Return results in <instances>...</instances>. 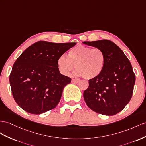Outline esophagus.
I'll return each instance as SVG.
<instances>
[{"label":"esophagus","instance_id":"1","mask_svg":"<svg viewBox=\"0 0 146 146\" xmlns=\"http://www.w3.org/2000/svg\"><path fill=\"white\" fill-rule=\"evenodd\" d=\"M72 83H78V82H79V80L72 79Z\"/></svg>","mask_w":146,"mask_h":146}]
</instances>
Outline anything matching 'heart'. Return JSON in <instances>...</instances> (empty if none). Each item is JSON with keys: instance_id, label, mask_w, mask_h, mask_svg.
Wrapping results in <instances>:
<instances>
[{"instance_id": "1", "label": "heart", "mask_w": 146, "mask_h": 146, "mask_svg": "<svg viewBox=\"0 0 146 146\" xmlns=\"http://www.w3.org/2000/svg\"><path fill=\"white\" fill-rule=\"evenodd\" d=\"M106 62V55L99 48H92L84 45L71 48L68 57L62 55L58 59V67L62 74L68 75L75 65L76 74L86 79H92L100 75Z\"/></svg>"}]
</instances>
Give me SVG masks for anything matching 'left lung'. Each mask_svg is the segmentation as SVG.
Returning a JSON list of instances; mask_svg holds the SVG:
<instances>
[{
    "mask_svg": "<svg viewBox=\"0 0 146 146\" xmlns=\"http://www.w3.org/2000/svg\"><path fill=\"white\" fill-rule=\"evenodd\" d=\"M83 43L102 49L106 57L101 74L89 80V86L83 93L86 104L99 114H117L132 98L136 76L131 64L120 48L110 40Z\"/></svg>",
    "mask_w": 146,
    "mask_h": 146,
    "instance_id": "8db88e82",
    "label": "left lung"
}]
</instances>
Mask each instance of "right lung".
I'll return each instance as SVG.
<instances>
[{
	"label": "right lung",
	"mask_w": 146,
	"mask_h": 146,
	"mask_svg": "<svg viewBox=\"0 0 146 146\" xmlns=\"http://www.w3.org/2000/svg\"><path fill=\"white\" fill-rule=\"evenodd\" d=\"M75 45L40 40L17 59L9 81L13 98L22 109L37 115L58 105L63 88L72 80L60 73L58 59Z\"/></svg>",
	"instance_id": "1"
}]
</instances>
